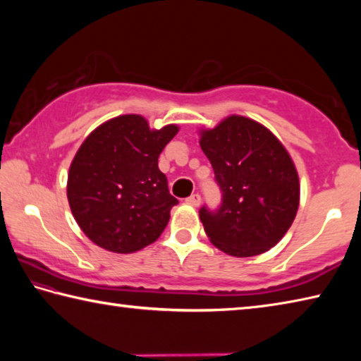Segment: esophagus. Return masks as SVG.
Segmentation results:
<instances>
[{
  "label": "esophagus",
  "mask_w": 361,
  "mask_h": 361,
  "mask_svg": "<svg viewBox=\"0 0 361 361\" xmlns=\"http://www.w3.org/2000/svg\"><path fill=\"white\" fill-rule=\"evenodd\" d=\"M186 204L192 205V207H199V205H200V195H199V194L189 195V197L186 199Z\"/></svg>",
  "instance_id": "esophagus-1"
}]
</instances>
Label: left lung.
Wrapping results in <instances>:
<instances>
[{
    "label": "left lung",
    "instance_id": "8db88e82",
    "mask_svg": "<svg viewBox=\"0 0 361 361\" xmlns=\"http://www.w3.org/2000/svg\"><path fill=\"white\" fill-rule=\"evenodd\" d=\"M199 137L223 192L216 212H199L210 242L235 258L276 247L299 207V176L290 152L267 127L239 114L200 129Z\"/></svg>",
    "mask_w": 361,
    "mask_h": 361
}]
</instances>
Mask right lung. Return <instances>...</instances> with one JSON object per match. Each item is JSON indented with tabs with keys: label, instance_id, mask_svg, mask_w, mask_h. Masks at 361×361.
<instances>
[{
	"label": "right lung",
	"instance_id": "1",
	"mask_svg": "<svg viewBox=\"0 0 361 361\" xmlns=\"http://www.w3.org/2000/svg\"><path fill=\"white\" fill-rule=\"evenodd\" d=\"M176 124L151 129L140 114L103 122L73 157L66 195L73 216L95 245L133 253L156 242L178 204L157 167Z\"/></svg>",
	"mask_w": 361,
	"mask_h": 361
}]
</instances>
